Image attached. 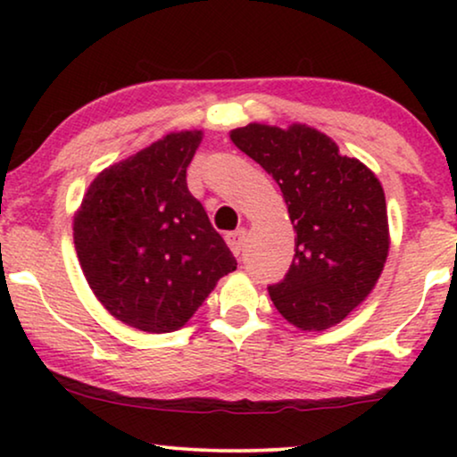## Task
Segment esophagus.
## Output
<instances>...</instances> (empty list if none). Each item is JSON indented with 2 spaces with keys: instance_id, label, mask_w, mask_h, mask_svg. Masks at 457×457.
<instances>
[{
  "instance_id": "esophagus-1",
  "label": "esophagus",
  "mask_w": 457,
  "mask_h": 457,
  "mask_svg": "<svg viewBox=\"0 0 457 457\" xmlns=\"http://www.w3.org/2000/svg\"><path fill=\"white\" fill-rule=\"evenodd\" d=\"M245 235H247L245 228H237V230H230V233H227V243H228L230 252H233L237 258H239L243 252V245H245Z\"/></svg>"
}]
</instances>
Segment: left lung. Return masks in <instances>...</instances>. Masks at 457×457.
Returning a JSON list of instances; mask_svg holds the SVG:
<instances>
[{
  "instance_id": "left-lung-1",
  "label": "left lung",
  "mask_w": 457,
  "mask_h": 457,
  "mask_svg": "<svg viewBox=\"0 0 457 457\" xmlns=\"http://www.w3.org/2000/svg\"><path fill=\"white\" fill-rule=\"evenodd\" d=\"M230 139L277 180L295 228L289 272L268 287L287 320L324 330L364 302L389 252L385 193L378 179L305 124L235 129Z\"/></svg>"
}]
</instances>
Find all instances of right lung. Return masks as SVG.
<instances>
[{
	"label": "right lung",
	"mask_w": 457,
	"mask_h": 457,
	"mask_svg": "<svg viewBox=\"0 0 457 457\" xmlns=\"http://www.w3.org/2000/svg\"><path fill=\"white\" fill-rule=\"evenodd\" d=\"M199 141V130L170 133L110 166L74 218L87 283L112 316L145 333L183 327L237 268L187 187Z\"/></svg>",
	"instance_id": "right-lung-1"
}]
</instances>
